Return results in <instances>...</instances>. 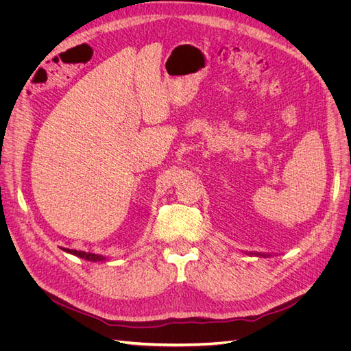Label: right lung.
<instances>
[{
    "label": "right lung",
    "mask_w": 351,
    "mask_h": 351,
    "mask_svg": "<svg viewBox=\"0 0 351 351\" xmlns=\"http://www.w3.org/2000/svg\"><path fill=\"white\" fill-rule=\"evenodd\" d=\"M66 250L71 254H76V256H80L83 259H88V261H102V256H98V254H92V253H86V252H80V250H73V249H62Z\"/></svg>",
    "instance_id": "right-lung-1"
}]
</instances>
